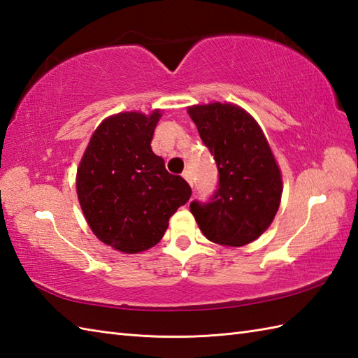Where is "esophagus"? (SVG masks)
Masks as SVG:
<instances>
[{
  "label": "esophagus",
  "instance_id": "34e87169",
  "mask_svg": "<svg viewBox=\"0 0 358 358\" xmlns=\"http://www.w3.org/2000/svg\"><path fill=\"white\" fill-rule=\"evenodd\" d=\"M183 178L187 181L189 185L194 186V181H192V173H191V171H185V172H183Z\"/></svg>",
  "mask_w": 358,
  "mask_h": 358
}]
</instances>
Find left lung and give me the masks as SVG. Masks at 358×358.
I'll list each match as a JSON object with an SVG mask.
<instances>
[{"label":"left lung","mask_w":358,"mask_h":358,"mask_svg":"<svg viewBox=\"0 0 358 358\" xmlns=\"http://www.w3.org/2000/svg\"><path fill=\"white\" fill-rule=\"evenodd\" d=\"M187 113L220 173L212 201L191 203L195 222L212 243L249 245L268 231L283 194L281 171L268 138L257 120L237 104H194Z\"/></svg>","instance_id":"obj_1"}]
</instances>
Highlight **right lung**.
<instances>
[{"instance_id": "right-lung-1", "label": "right lung", "mask_w": 358, "mask_h": 358, "mask_svg": "<svg viewBox=\"0 0 358 358\" xmlns=\"http://www.w3.org/2000/svg\"><path fill=\"white\" fill-rule=\"evenodd\" d=\"M162 109L104 118L77 169V195L90 231L124 254L148 250L163 238L169 218L191 199V186L166 171L150 148Z\"/></svg>"}]
</instances>
